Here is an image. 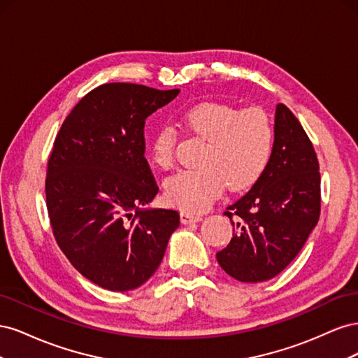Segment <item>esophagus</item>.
I'll return each instance as SVG.
<instances>
[{
  "instance_id": "esophagus-1",
  "label": "esophagus",
  "mask_w": 358,
  "mask_h": 358,
  "mask_svg": "<svg viewBox=\"0 0 358 358\" xmlns=\"http://www.w3.org/2000/svg\"><path fill=\"white\" fill-rule=\"evenodd\" d=\"M180 220H182L183 224H191V222H199L203 218H201L200 215H192V213H188V212H182L180 213Z\"/></svg>"
}]
</instances>
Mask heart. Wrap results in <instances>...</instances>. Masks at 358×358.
<instances>
[{"instance_id":"b5f03b06","label":"heart","mask_w":358,"mask_h":358,"mask_svg":"<svg viewBox=\"0 0 358 358\" xmlns=\"http://www.w3.org/2000/svg\"><path fill=\"white\" fill-rule=\"evenodd\" d=\"M188 131L206 140L199 169L180 170L166 180V197L187 212H201L220 197L229 183L245 189L263 175L275 149V127L262 109L224 103H200L180 116ZM178 133L170 125L158 128L150 140L155 164L170 170L176 162Z\"/></svg>"}]
</instances>
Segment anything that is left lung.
Segmentation results:
<instances>
[{"label":"left lung","mask_w":358,"mask_h":358,"mask_svg":"<svg viewBox=\"0 0 358 358\" xmlns=\"http://www.w3.org/2000/svg\"><path fill=\"white\" fill-rule=\"evenodd\" d=\"M320 212L315 149L299 119L285 104H278L272 158L254 187L224 212L234 236L216 259L241 282L272 279L300 252Z\"/></svg>","instance_id":"8db88e82"}]
</instances>
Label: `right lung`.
Wrapping results in <instances>:
<instances>
[{
    "instance_id": "add662e5",
    "label": "right lung",
    "mask_w": 358,
    "mask_h": 358,
    "mask_svg": "<svg viewBox=\"0 0 358 358\" xmlns=\"http://www.w3.org/2000/svg\"><path fill=\"white\" fill-rule=\"evenodd\" d=\"M178 94L100 85L74 106L53 142L45 188L52 231L73 267L101 288L145 284L179 227L176 210L142 209L158 194L145 121Z\"/></svg>"
}]
</instances>
